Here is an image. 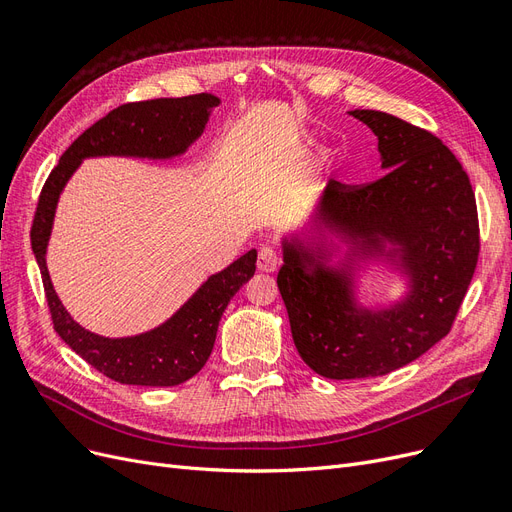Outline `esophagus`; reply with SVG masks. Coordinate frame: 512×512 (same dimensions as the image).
Wrapping results in <instances>:
<instances>
[{
    "label": "esophagus",
    "instance_id": "esophagus-1",
    "mask_svg": "<svg viewBox=\"0 0 512 512\" xmlns=\"http://www.w3.org/2000/svg\"><path fill=\"white\" fill-rule=\"evenodd\" d=\"M280 262H282V258H280V254H277L275 250H271V247H262V250L258 252V269L260 271H265V273H273V271H277V267H280Z\"/></svg>",
    "mask_w": 512,
    "mask_h": 512
}]
</instances>
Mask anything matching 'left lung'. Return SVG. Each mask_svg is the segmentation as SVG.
Returning <instances> with one entry per match:
<instances>
[{"label":"left lung","instance_id":"1","mask_svg":"<svg viewBox=\"0 0 512 512\" xmlns=\"http://www.w3.org/2000/svg\"><path fill=\"white\" fill-rule=\"evenodd\" d=\"M376 134L380 168L365 185L329 179L312 228L282 239L277 288L301 359L331 380L376 378L451 331L478 260L476 198L438 136L382 111H350ZM382 264L407 284L367 308L358 277Z\"/></svg>","mask_w":512,"mask_h":512}]
</instances>
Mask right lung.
I'll return each mask as SVG.
<instances>
[{"label":"right lung","mask_w":512,"mask_h":512,"mask_svg":"<svg viewBox=\"0 0 512 512\" xmlns=\"http://www.w3.org/2000/svg\"><path fill=\"white\" fill-rule=\"evenodd\" d=\"M220 98L196 94L123 104L96 121L64 151L40 192L32 226V250L42 273L57 335L100 374L121 384L177 386L207 363L226 305L256 271L258 252L250 250L224 271L209 275L177 312L151 331L104 337L76 322L53 288L46 269V247L53 232L59 196L87 158L119 156L173 160L183 156L200 134Z\"/></svg>","instance_id":"right-lung-1"}]
</instances>
